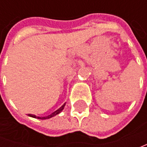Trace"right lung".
Here are the masks:
<instances>
[{"instance_id":"obj_1","label":"right lung","mask_w":147,"mask_h":147,"mask_svg":"<svg viewBox=\"0 0 147 147\" xmlns=\"http://www.w3.org/2000/svg\"><path fill=\"white\" fill-rule=\"evenodd\" d=\"M65 103L59 109H58L57 110H55V112H53L52 114H51L50 115L48 116H46V117H37V116L34 115H31V114H28V116H30V117H32V118H35V119H50V118H52V117H54V116H55L56 115H58V114H59L62 110H63V109L65 108Z\"/></svg>"}]
</instances>
